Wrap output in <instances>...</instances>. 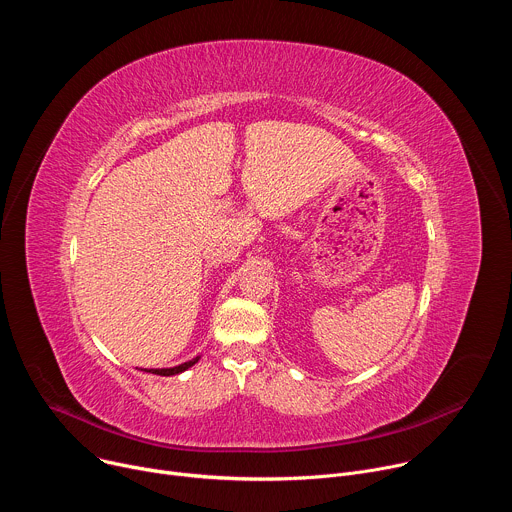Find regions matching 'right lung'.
<instances>
[{"mask_svg":"<svg viewBox=\"0 0 512 512\" xmlns=\"http://www.w3.org/2000/svg\"><path fill=\"white\" fill-rule=\"evenodd\" d=\"M198 358L200 356H196V358H192V360H188V362H182V364H178V367H170V369H145V373H154V375H160V377H172V375H178V373H184L186 369H190L192 364H196L198 362Z\"/></svg>","mask_w":512,"mask_h":512,"instance_id":"obj_1","label":"right lung"}]
</instances>
